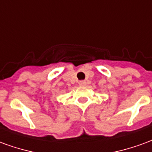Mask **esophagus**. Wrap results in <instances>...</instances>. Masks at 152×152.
I'll return each mask as SVG.
<instances>
[{
    "instance_id": "obj_1",
    "label": "esophagus",
    "mask_w": 152,
    "mask_h": 152,
    "mask_svg": "<svg viewBox=\"0 0 152 152\" xmlns=\"http://www.w3.org/2000/svg\"><path fill=\"white\" fill-rule=\"evenodd\" d=\"M79 85H80V86H86V80H80Z\"/></svg>"
}]
</instances>
